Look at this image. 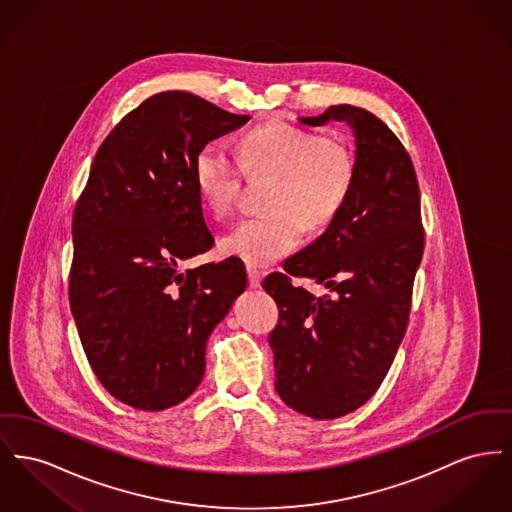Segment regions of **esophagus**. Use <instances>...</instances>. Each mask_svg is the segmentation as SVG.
Returning <instances> with one entry per match:
<instances>
[{"mask_svg": "<svg viewBox=\"0 0 512 512\" xmlns=\"http://www.w3.org/2000/svg\"><path fill=\"white\" fill-rule=\"evenodd\" d=\"M247 280H249V286L251 288H259L261 286V271L247 265Z\"/></svg>", "mask_w": 512, "mask_h": 512, "instance_id": "34e87169", "label": "esophagus"}]
</instances>
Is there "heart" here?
I'll list each match as a JSON object with an SVG mask.
<instances>
[{
	"label": "heart",
	"instance_id": "obj_1",
	"mask_svg": "<svg viewBox=\"0 0 512 512\" xmlns=\"http://www.w3.org/2000/svg\"><path fill=\"white\" fill-rule=\"evenodd\" d=\"M247 176H274L265 195L267 214L245 218L220 249L251 265H269L292 253L303 228L323 230L344 209L356 181L350 147L317 131L284 121L259 125L243 135L240 160L218 143H207L193 162V180L214 216L232 212Z\"/></svg>",
	"mask_w": 512,
	"mask_h": 512
}]
</instances>
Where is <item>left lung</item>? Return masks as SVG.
<instances>
[{
    "label": "left lung",
    "instance_id": "8db88e82",
    "mask_svg": "<svg viewBox=\"0 0 512 512\" xmlns=\"http://www.w3.org/2000/svg\"><path fill=\"white\" fill-rule=\"evenodd\" d=\"M329 120L348 121L356 135L350 199L321 238L263 280L278 305L269 334L274 387L313 420L346 416L381 387L406 334L425 243L416 170L400 139L350 104L301 123ZM294 277H311L330 294L315 297Z\"/></svg>",
    "mask_w": 512,
    "mask_h": 512
}]
</instances>
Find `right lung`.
<instances>
[{"label":"right lung","mask_w":512,"mask_h":512,"mask_svg":"<svg viewBox=\"0 0 512 512\" xmlns=\"http://www.w3.org/2000/svg\"><path fill=\"white\" fill-rule=\"evenodd\" d=\"M247 121L191 92H158L92 160L73 212L69 305L96 379L131 408L166 410L199 387L212 329L247 286L238 257L180 271L214 245L195 156Z\"/></svg>","instance_id":"right-lung-1"}]
</instances>
